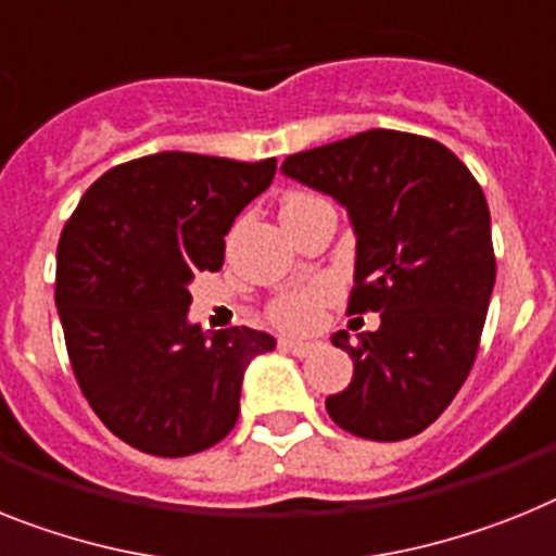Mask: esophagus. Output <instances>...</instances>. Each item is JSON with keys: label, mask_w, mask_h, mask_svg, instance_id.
Masks as SVG:
<instances>
[{"label": "esophagus", "mask_w": 556, "mask_h": 556, "mask_svg": "<svg viewBox=\"0 0 556 556\" xmlns=\"http://www.w3.org/2000/svg\"><path fill=\"white\" fill-rule=\"evenodd\" d=\"M279 348L286 350V353H293V356H300V358L314 353V344L302 342V339H288V336H282V339H279Z\"/></svg>", "instance_id": "34e87169"}]
</instances>
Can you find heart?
Listing matches in <instances>:
<instances>
[{"instance_id": "1", "label": "heart", "mask_w": 556, "mask_h": 556, "mask_svg": "<svg viewBox=\"0 0 556 556\" xmlns=\"http://www.w3.org/2000/svg\"><path fill=\"white\" fill-rule=\"evenodd\" d=\"M316 194H307V191H291L282 198V217L296 208L307 206V203H314ZM333 296V286L325 282V279H316V282H307V286L291 288V291L279 293L277 300L268 305V319L274 325L286 330H311L316 328V321L321 316V305Z\"/></svg>"}]
</instances>
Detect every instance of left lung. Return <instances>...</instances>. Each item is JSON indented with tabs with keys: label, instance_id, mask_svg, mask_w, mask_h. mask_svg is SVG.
<instances>
[{
	"label": "left lung",
	"instance_id": "1",
	"mask_svg": "<svg viewBox=\"0 0 556 556\" xmlns=\"http://www.w3.org/2000/svg\"><path fill=\"white\" fill-rule=\"evenodd\" d=\"M282 172L348 208L356 231L350 314L379 330L333 333L353 381L328 415L367 441H404L458 395L478 356L494 288L492 220L483 189L444 143L367 129L286 157Z\"/></svg>",
	"mask_w": 556,
	"mask_h": 556
}]
</instances>
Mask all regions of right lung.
Instances as JSON below:
<instances>
[{
    "label": "right lung",
    "mask_w": 556,
    "mask_h": 556,
    "mask_svg": "<svg viewBox=\"0 0 556 556\" xmlns=\"http://www.w3.org/2000/svg\"><path fill=\"white\" fill-rule=\"evenodd\" d=\"M274 172V157L157 152L104 172L64 226L55 307L70 365L124 444L186 458L235 429L242 372L277 342L189 325V282L223 268L228 228Z\"/></svg>",
    "instance_id": "add662e5"
}]
</instances>
